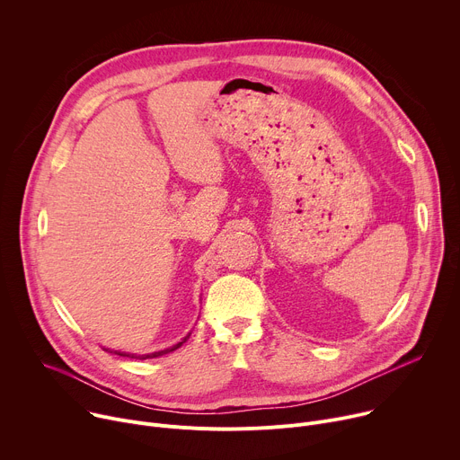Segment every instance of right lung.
I'll return each instance as SVG.
<instances>
[{
  "instance_id": "obj_1",
  "label": "right lung",
  "mask_w": 460,
  "mask_h": 460,
  "mask_svg": "<svg viewBox=\"0 0 460 460\" xmlns=\"http://www.w3.org/2000/svg\"><path fill=\"white\" fill-rule=\"evenodd\" d=\"M190 338V334H186L179 343H175V345H172V347H168V349H163V350H157V352H147V354H133V352H122V350H113V349H106L104 347V350H108V352H115V354H119V356H128V358H137V360H147V358H157V356H163V354H168V352H172V350H175V349H179L186 340Z\"/></svg>"
}]
</instances>
